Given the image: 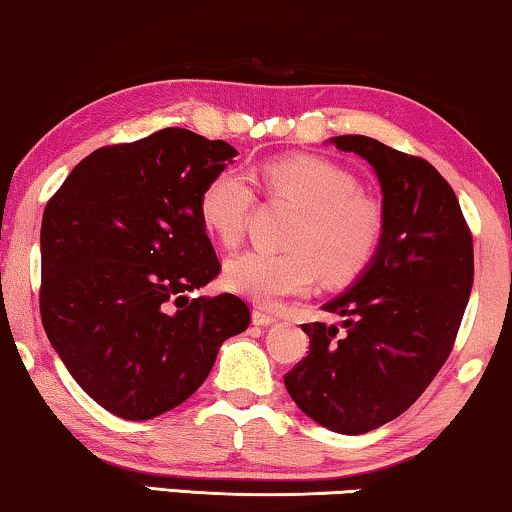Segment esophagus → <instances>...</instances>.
Wrapping results in <instances>:
<instances>
[{
	"label": "esophagus",
	"mask_w": 512,
	"mask_h": 512,
	"mask_svg": "<svg viewBox=\"0 0 512 512\" xmlns=\"http://www.w3.org/2000/svg\"><path fill=\"white\" fill-rule=\"evenodd\" d=\"M251 321H254L256 326H270V324H275L277 317H275V314H270V312L254 310V314H251Z\"/></svg>",
	"instance_id": "obj_1"
}]
</instances>
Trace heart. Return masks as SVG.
I'll return each instance as SVG.
<instances>
[{
	"instance_id": "1",
	"label": "heart",
	"mask_w": 512,
	"mask_h": 512,
	"mask_svg": "<svg viewBox=\"0 0 512 512\" xmlns=\"http://www.w3.org/2000/svg\"><path fill=\"white\" fill-rule=\"evenodd\" d=\"M254 186L268 200L298 207L284 251L249 249L226 265V284L258 305L303 296L326 275L342 284L375 261L384 237L382 205L359 188L347 167L321 156L268 158L249 174L226 170L202 188L198 212L209 235L235 247L256 205Z\"/></svg>"
}]
</instances>
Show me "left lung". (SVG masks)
<instances>
[{"label": "left lung", "mask_w": 512, "mask_h": 512, "mask_svg": "<svg viewBox=\"0 0 512 512\" xmlns=\"http://www.w3.org/2000/svg\"><path fill=\"white\" fill-rule=\"evenodd\" d=\"M331 142L373 165L384 237L359 282L324 305L342 326L303 324L310 352L284 384L307 417L356 436L403 415L450 356L473 286V235L424 158L363 135Z\"/></svg>", "instance_id": "8db88e82"}]
</instances>
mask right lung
I'll use <instances>...</instances> for the list:
<instances>
[{
  "label": "right lung",
  "instance_id": "1",
  "mask_svg": "<svg viewBox=\"0 0 512 512\" xmlns=\"http://www.w3.org/2000/svg\"><path fill=\"white\" fill-rule=\"evenodd\" d=\"M223 139L165 128L102 146L69 172L41 221V324L81 389L142 422L184 403L223 340L247 331L233 293L191 298L221 263L202 188L233 163Z\"/></svg>",
  "mask_w": 512,
  "mask_h": 512
}]
</instances>
